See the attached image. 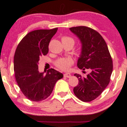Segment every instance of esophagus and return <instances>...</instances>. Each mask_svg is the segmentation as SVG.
<instances>
[{
	"label": "esophagus",
	"mask_w": 127,
	"mask_h": 127,
	"mask_svg": "<svg viewBox=\"0 0 127 127\" xmlns=\"http://www.w3.org/2000/svg\"><path fill=\"white\" fill-rule=\"evenodd\" d=\"M70 76H71V74H70V73H65V74H64V77H70Z\"/></svg>",
	"instance_id": "34e87169"
}]
</instances>
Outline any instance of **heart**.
<instances>
[{"mask_svg":"<svg viewBox=\"0 0 127 127\" xmlns=\"http://www.w3.org/2000/svg\"><path fill=\"white\" fill-rule=\"evenodd\" d=\"M62 42H64V41H70L74 44V41L71 37L67 36H63L62 38ZM73 62L72 59L70 58H61L56 61L55 63V65L59 68V69L64 70V71H67L70 69V66L73 64Z\"/></svg>","mask_w":127,"mask_h":127,"instance_id":"heart-1","label":"heart"}]
</instances>
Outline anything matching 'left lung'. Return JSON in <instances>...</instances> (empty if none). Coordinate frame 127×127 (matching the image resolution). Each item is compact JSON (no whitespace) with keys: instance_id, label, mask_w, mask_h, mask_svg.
Segmentation results:
<instances>
[{"instance_id":"left-lung-1","label":"left lung","mask_w":127,"mask_h":127,"mask_svg":"<svg viewBox=\"0 0 127 127\" xmlns=\"http://www.w3.org/2000/svg\"><path fill=\"white\" fill-rule=\"evenodd\" d=\"M70 31L79 37L82 44V53L77 66L88 70L85 77L76 74L79 83L73 89L74 94L83 102H91L100 95L109 83L113 70L112 59L107 44L98 32L85 26L72 27Z\"/></svg>"}]
</instances>
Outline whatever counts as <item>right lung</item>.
I'll return each instance as SVG.
<instances>
[{"label":"right lung","instance_id":"add662e5","mask_svg":"<svg viewBox=\"0 0 127 127\" xmlns=\"http://www.w3.org/2000/svg\"><path fill=\"white\" fill-rule=\"evenodd\" d=\"M58 28L38 30L27 33L18 45L14 56L15 77L23 94L30 100L40 102L53 92L55 84L63 74L50 68L46 74L38 71L39 58L48 52L51 39Z\"/></svg>","mask_w":127,"mask_h":127}]
</instances>
